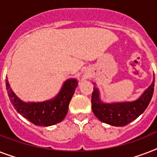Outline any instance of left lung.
<instances>
[{
  "label": "left lung",
  "instance_id": "8db88e82",
  "mask_svg": "<svg viewBox=\"0 0 157 157\" xmlns=\"http://www.w3.org/2000/svg\"><path fill=\"white\" fill-rule=\"evenodd\" d=\"M155 77L150 86L135 101L112 103H103L98 89L94 86L91 98L94 114L99 121L106 124L113 126L126 125L137 119L146 110L153 95Z\"/></svg>",
  "mask_w": 157,
  "mask_h": 157
}]
</instances>
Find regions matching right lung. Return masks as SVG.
<instances>
[{
    "label": "right lung",
    "instance_id": "right-lung-1",
    "mask_svg": "<svg viewBox=\"0 0 157 157\" xmlns=\"http://www.w3.org/2000/svg\"><path fill=\"white\" fill-rule=\"evenodd\" d=\"M6 90L14 109L33 124L40 126H50L61 122L68 111L75 90L78 85L76 79L67 80L61 90L54 98L44 102L26 103L18 98L11 90L8 80H6Z\"/></svg>",
    "mask_w": 157,
    "mask_h": 157
}]
</instances>
